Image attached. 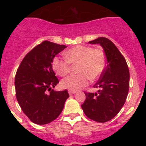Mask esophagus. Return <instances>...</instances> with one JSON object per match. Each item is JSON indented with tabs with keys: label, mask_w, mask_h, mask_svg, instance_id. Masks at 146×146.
<instances>
[{
	"label": "esophagus",
	"mask_w": 146,
	"mask_h": 146,
	"mask_svg": "<svg viewBox=\"0 0 146 146\" xmlns=\"http://www.w3.org/2000/svg\"><path fill=\"white\" fill-rule=\"evenodd\" d=\"M69 94H70V95H72V94H76V91H72V90H69Z\"/></svg>",
	"instance_id": "34e87169"
}]
</instances>
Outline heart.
Returning a JSON list of instances; mask_svg holds the SVG:
<instances>
[{
    "label": "heart",
    "mask_w": 146,
    "mask_h": 146,
    "mask_svg": "<svg viewBox=\"0 0 146 146\" xmlns=\"http://www.w3.org/2000/svg\"><path fill=\"white\" fill-rule=\"evenodd\" d=\"M66 59L55 57L52 60L54 72L60 77H64L71 71V64L76 65V75H71L61 81L64 88L77 91L88 86L90 80L97 79L104 72L106 65V57L102 49L89 46L78 45L64 53Z\"/></svg>",
    "instance_id": "1"
}]
</instances>
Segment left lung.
<instances>
[{"mask_svg": "<svg viewBox=\"0 0 146 146\" xmlns=\"http://www.w3.org/2000/svg\"><path fill=\"white\" fill-rule=\"evenodd\" d=\"M89 43L101 45L108 64L94 86L100 90L97 94L85 91L86 98L81 107L88 118L104 123L113 119L126 102L129 88V70L123 55L110 40L99 37Z\"/></svg>", "mask_w": 146, "mask_h": 146, "instance_id": "8db88e82", "label": "left lung"}]
</instances>
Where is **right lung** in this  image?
Instances as JSON below:
<instances>
[{
  "instance_id": "add662e5",
  "label": "right lung",
  "mask_w": 146,
  "mask_h": 146,
  "mask_svg": "<svg viewBox=\"0 0 146 146\" xmlns=\"http://www.w3.org/2000/svg\"><path fill=\"white\" fill-rule=\"evenodd\" d=\"M66 47L44 41L23 59L15 75L17 102L32 122L47 124L59 116L69 95L67 90L55 91L59 82L52 70V60Z\"/></svg>"
}]
</instances>
